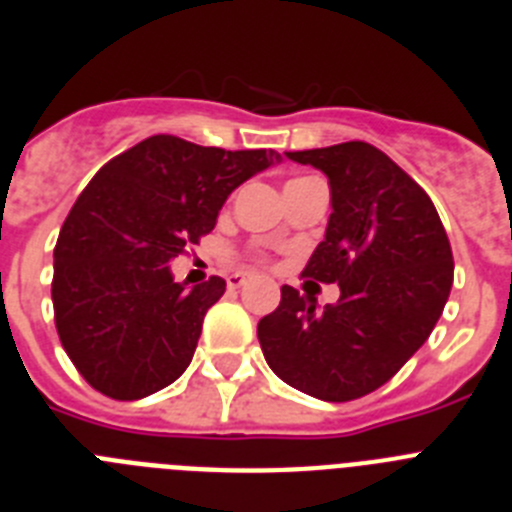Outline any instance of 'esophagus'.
Wrapping results in <instances>:
<instances>
[{
	"instance_id": "esophagus-1",
	"label": "esophagus",
	"mask_w": 512,
	"mask_h": 512,
	"mask_svg": "<svg viewBox=\"0 0 512 512\" xmlns=\"http://www.w3.org/2000/svg\"><path fill=\"white\" fill-rule=\"evenodd\" d=\"M246 274H230L228 277V289H241L246 284Z\"/></svg>"
}]
</instances>
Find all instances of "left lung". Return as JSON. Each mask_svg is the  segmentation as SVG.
<instances>
[{"instance_id":"1","label":"left lung","mask_w":512,"mask_h":512,"mask_svg":"<svg viewBox=\"0 0 512 512\" xmlns=\"http://www.w3.org/2000/svg\"><path fill=\"white\" fill-rule=\"evenodd\" d=\"M287 158L328 176L333 212L302 274L338 282L341 297L318 310L284 284L277 310L259 320L261 351L289 387L356 400L390 382L436 328L454 282L449 235L431 197L364 140Z\"/></svg>"}]
</instances>
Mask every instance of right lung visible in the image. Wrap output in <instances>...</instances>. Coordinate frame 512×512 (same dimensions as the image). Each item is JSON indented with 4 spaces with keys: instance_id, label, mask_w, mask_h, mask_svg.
I'll list each match as a JSON object with an SVG mask.
<instances>
[{
    "instance_id": "add662e5",
    "label": "right lung",
    "mask_w": 512,
    "mask_h": 512,
    "mask_svg": "<svg viewBox=\"0 0 512 512\" xmlns=\"http://www.w3.org/2000/svg\"><path fill=\"white\" fill-rule=\"evenodd\" d=\"M279 161L151 135L94 174L58 233L51 287L58 338L94 390L140 400L182 377L225 279L189 289L171 259L215 228L233 189Z\"/></svg>"
}]
</instances>
